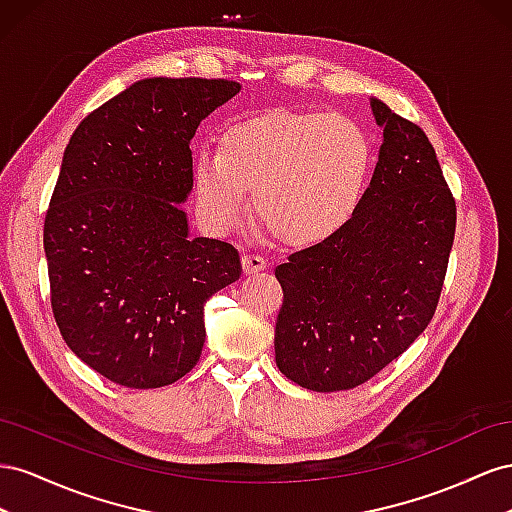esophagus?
I'll return each mask as SVG.
<instances>
[{
  "label": "esophagus",
  "mask_w": 512,
  "mask_h": 512,
  "mask_svg": "<svg viewBox=\"0 0 512 512\" xmlns=\"http://www.w3.org/2000/svg\"><path fill=\"white\" fill-rule=\"evenodd\" d=\"M242 266H244V272H246V274H255V272L264 270V268L268 266V259L257 255V253H244Z\"/></svg>",
  "instance_id": "1"
}]
</instances>
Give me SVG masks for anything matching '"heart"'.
<instances>
[{
  "mask_svg": "<svg viewBox=\"0 0 512 512\" xmlns=\"http://www.w3.org/2000/svg\"><path fill=\"white\" fill-rule=\"evenodd\" d=\"M369 169L371 145L354 122L279 109L229 124L218 154L197 156L193 182L212 229L242 223L253 188L255 210L276 238L317 244L352 218Z\"/></svg>",
  "mask_w": 512,
  "mask_h": 512,
  "instance_id": "1",
  "label": "heart"
}]
</instances>
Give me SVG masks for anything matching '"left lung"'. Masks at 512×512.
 <instances>
[{
	"mask_svg": "<svg viewBox=\"0 0 512 512\" xmlns=\"http://www.w3.org/2000/svg\"><path fill=\"white\" fill-rule=\"evenodd\" d=\"M371 109L384 143L356 212L274 270L276 367L317 392L369 382L420 337L455 240V197L425 130L377 98Z\"/></svg>",
	"mask_w": 512,
	"mask_h": 512,
	"instance_id": "left-lung-1",
	"label": "left lung"
}]
</instances>
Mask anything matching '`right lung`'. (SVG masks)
I'll return each instance as SVG.
<instances>
[{
	"instance_id": "add662e5",
	"label": "right lung",
	"mask_w": 512,
	"mask_h": 512,
	"mask_svg": "<svg viewBox=\"0 0 512 512\" xmlns=\"http://www.w3.org/2000/svg\"><path fill=\"white\" fill-rule=\"evenodd\" d=\"M240 92L227 79H143L72 133L45 216L51 309L66 345L126 388L191 371L203 304L240 279L236 248L188 236L191 139Z\"/></svg>"
}]
</instances>
